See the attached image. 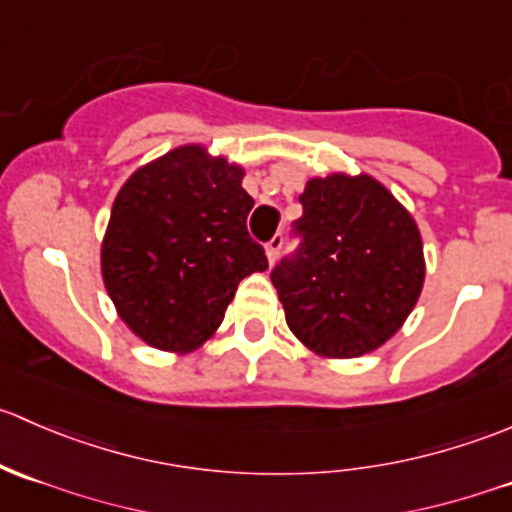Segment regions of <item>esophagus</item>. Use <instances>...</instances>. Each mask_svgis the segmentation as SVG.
<instances>
[{"label": "esophagus", "instance_id": "1", "mask_svg": "<svg viewBox=\"0 0 512 512\" xmlns=\"http://www.w3.org/2000/svg\"><path fill=\"white\" fill-rule=\"evenodd\" d=\"M280 247H282V235H275V237H272V240L265 245L267 260H270V265H275L277 257H280Z\"/></svg>", "mask_w": 512, "mask_h": 512}]
</instances>
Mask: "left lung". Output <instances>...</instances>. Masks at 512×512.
<instances>
[{"label":"left lung","mask_w":512,"mask_h":512,"mask_svg":"<svg viewBox=\"0 0 512 512\" xmlns=\"http://www.w3.org/2000/svg\"><path fill=\"white\" fill-rule=\"evenodd\" d=\"M297 255L272 270L287 327L309 352L354 359L389 342L426 280L414 215L371 175L309 178Z\"/></svg>","instance_id":"left-lung-1"}]
</instances>
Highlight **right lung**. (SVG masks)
Listing matches in <instances>:
<instances>
[{
    "instance_id": "right-lung-1",
    "label": "right lung",
    "mask_w": 512,
    "mask_h": 512,
    "mask_svg": "<svg viewBox=\"0 0 512 512\" xmlns=\"http://www.w3.org/2000/svg\"><path fill=\"white\" fill-rule=\"evenodd\" d=\"M245 170L200 143L141 165L118 190L101 242V275L126 327L160 352L203 347L237 285L267 270L247 232Z\"/></svg>"
}]
</instances>
